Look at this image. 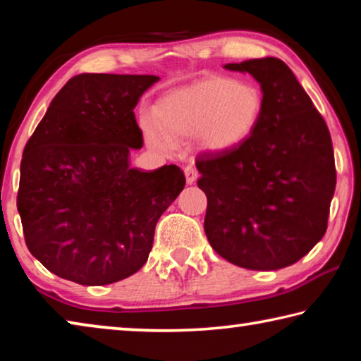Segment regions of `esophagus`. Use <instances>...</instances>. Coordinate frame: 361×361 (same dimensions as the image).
<instances>
[{
	"label": "esophagus",
	"instance_id": "1",
	"mask_svg": "<svg viewBox=\"0 0 361 361\" xmlns=\"http://www.w3.org/2000/svg\"><path fill=\"white\" fill-rule=\"evenodd\" d=\"M185 176H186L188 185H192V183L199 178L197 169L192 167V166H186V167H185Z\"/></svg>",
	"mask_w": 361,
	"mask_h": 361
}]
</instances>
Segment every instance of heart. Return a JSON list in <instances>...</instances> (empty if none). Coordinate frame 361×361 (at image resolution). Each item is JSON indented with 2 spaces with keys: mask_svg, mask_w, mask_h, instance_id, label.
Wrapping results in <instances>:
<instances>
[{
  "mask_svg": "<svg viewBox=\"0 0 361 361\" xmlns=\"http://www.w3.org/2000/svg\"><path fill=\"white\" fill-rule=\"evenodd\" d=\"M262 106L255 85L212 78L164 97L154 109V121L169 140L199 135L205 149L221 152L245 142L258 126ZM158 131L151 122L145 124L149 143L166 148V138Z\"/></svg>",
  "mask_w": 361,
  "mask_h": 361,
  "instance_id": "obj_1",
  "label": "heart"
}]
</instances>
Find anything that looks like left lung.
<instances>
[{
    "label": "left lung",
    "instance_id": "left-lung-1",
    "mask_svg": "<svg viewBox=\"0 0 361 361\" xmlns=\"http://www.w3.org/2000/svg\"><path fill=\"white\" fill-rule=\"evenodd\" d=\"M247 71L262 90V114L235 148L195 159L207 195L204 229L212 248L235 266L276 271L322 240L336 188L325 119L280 59L224 65Z\"/></svg>",
    "mask_w": 361,
    "mask_h": 361
}]
</instances>
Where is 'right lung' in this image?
<instances>
[{
	"label": "right lung",
	"mask_w": 361,
	"mask_h": 361,
	"mask_svg": "<svg viewBox=\"0 0 361 361\" xmlns=\"http://www.w3.org/2000/svg\"><path fill=\"white\" fill-rule=\"evenodd\" d=\"M152 75L71 78L25 145L17 210L25 243L56 276L79 285L130 277L148 261L154 229L185 188L176 166H129L143 133L133 108Z\"/></svg>",
	"instance_id": "1"
}]
</instances>
